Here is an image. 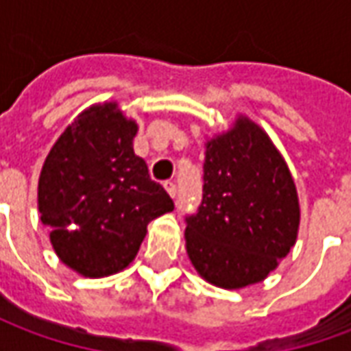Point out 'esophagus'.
Here are the masks:
<instances>
[{
    "label": "esophagus",
    "mask_w": 351,
    "mask_h": 351,
    "mask_svg": "<svg viewBox=\"0 0 351 351\" xmlns=\"http://www.w3.org/2000/svg\"><path fill=\"white\" fill-rule=\"evenodd\" d=\"M163 186H165V190H167L169 195L175 199L176 197V184L173 182V180H167V182L163 184Z\"/></svg>",
    "instance_id": "obj_1"
}]
</instances>
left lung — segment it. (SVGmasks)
Masks as SVG:
<instances>
[{
    "instance_id": "1",
    "label": "left lung",
    "mask_w": 351,
    "mask_h": 351,
    "mask_svg": "<svg viewBox=\"0 0 351 351\" xmlns=\"http://www.w3.org/2000/svg\"><path fill=\"white\" fill-rule=\"evenodd\" d=\"M299 218L289 169L259 125L239 118L206 143L203 199L186 216V250L206 282H261L295 244Z\"/></svg>"
}]
</instances>
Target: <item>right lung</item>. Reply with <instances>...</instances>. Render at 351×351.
<instances>
[{"mask_svg": "<svg viewBox=\"0 0 351 351\" xmlns=\"http://www.w3.org/2000/svg\"><path fill=\"white\" fill-rule=\"evenodd\" d=\"M137 123L116 103L84 110L60 135L39 176V213L67 267L90 278L135 259L146 226L175 208L133 152Z\"/></svg>", "mask_w": 351, "mask_h": 351, "instance_id": "right-lung-1", "label": "right lung"}]
</instances>
